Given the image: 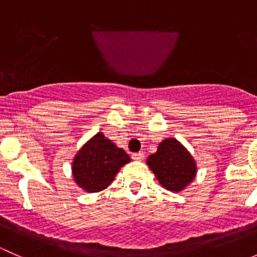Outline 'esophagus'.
Instances as JSON below:
<instances>
[{
	"instance_id": "obj_1",
	"label": "esophagus",
	"mask_w": 257,
	"mask_h": 257,
	"mask_svg": "<svg viewBox=\"0 0 257 257\" xmlns=\"http://www.w3.org/2000/svg\"><path fill=\"white\" fill-rule=\"evenodd\" d=\"M132 159H133V160H138V162H141V160L144 159V154L142 152L134 153V154H132Z\"/></svg>"
}]
</instances>
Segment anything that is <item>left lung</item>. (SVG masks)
I'll list each match as a JSON object with an SVG mask.
<instances>
[{
    "label": "left lung",
    "mask_w": 257,
    "mask_h": 257,
    "mask_svg": "<svg viewBox=\"0 0 257 257\" xmlns=\"http://www.w3.org/2000/svg\"><path fill=\"white\" fill-rule=\"evenodd\" d=\"M163 188L170 191L184 190L196 175V164L190 153L175 138H168L147 159Z\"/></svg>",
    "instance_id": "obj_1"
}]
</instances>
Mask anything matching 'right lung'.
I'll return each instance as SVG.
<instances>
[{
  "instance_id": "obj_1",
  "label": "right lung",
  "mask_w": 257,
  "mask_h": 257,
  "mask_svg": "<svg viewBox=\"0 0 257 257\" xmlns=\"http://www.w3.org/2000/svg\"><path fill=\"white\" fill-rule=\"evenodd\" d=\"M129 162V155L99 132L78 150L72 163V174L83 190L98 193L107 188Z\"/></svg>"
}]
</instances>
